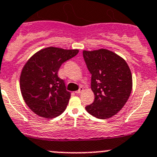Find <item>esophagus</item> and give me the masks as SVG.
<instances>
[{
	"label": "esophagus",
	"instance_id": "1",
	"mask_svg": "<svg viewBox=\"0 0 157 157\" xmlns=\"http://www.w3.org/2000/svg\"><path fill=\"white\" fill-rule=\"evenodd\" d=\"M83 87H80V88H79V90H77V91H76L75 93H76V94H80V93H81V92L83 91Z\"/></svg>",
	"mask_w": 157,
	"mask_h": 157
}]
</instances>
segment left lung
Segmentation results:
<instances>
[{
  "label": "left lung",
  "instance_id": "1",
  "mask_svg": "<svg viewBox=\"0 0 157 157\" xmlns=\"http://www.w3.org/2000/svg\"><path fill=\"white\" fill-rule=\"evenodd\" d=\"M83 59L91 74L94 101L85 107L87 112L100 119L118 113L128 101L132 77L128 64L108 49L83 51Z\"/></svg>",
  "mask_w": 157,
  "mask_h": 157
}]
</instances>
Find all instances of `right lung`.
Returning <instances> with one entry per match:
<instances>
[{
  "mask_svg": "<svg viewBox=\"0 0 157 157\" xmlns=\"http://www.w3.org/2000/svg\"><path fill=\"white\" fill-rule=\"evenodd\" d=\"M77 53V49L49 47L36 52L26 63L20 77V88L26 105L36 115L52 118L65 111L70 93L58 77V71Z\"/></svg>",
  "mask_w": 157,
  "mask_h": 157,
  "instance_id": "right-lung-1",
  "label": "right lung"
}]
</instances>
